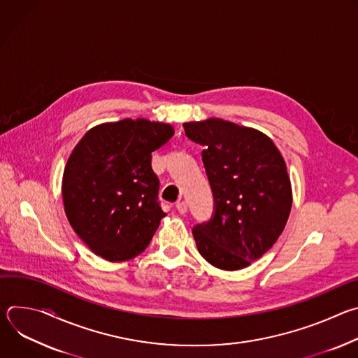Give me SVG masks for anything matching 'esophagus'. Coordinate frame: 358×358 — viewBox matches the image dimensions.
I'll use <instances>...</instances> for the list:
<instances>
[{"instance_id": "34e87169", "label": "esophagus", "mask_w": 358, "mask_h": 358, "mask_svg": "<svg viewBox=\"0 0 358 358\" xmlns=\"http://www.w3.org/2000/svg\"><path fill=\"white\" fill-rule=\"evenodd\" d=\"M177 210H178V213L180 214H185L187 211H188V206H187V202L185 201H180V202H177Z\"/></svg>"}]
</instances>
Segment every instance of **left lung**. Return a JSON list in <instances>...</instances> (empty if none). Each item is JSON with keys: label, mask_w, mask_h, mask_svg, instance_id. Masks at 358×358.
Segmentation results:
<instances>
[{"label": "left lung", "mask_w": 358, "mask_h": 358, "mask_svg": "<svg viewBox=\"0 0 358 358\" xmlns=\"http://www.w3.org/2000/svg\"><path fill=\"white\" fill-rule=\"evenodd\" d=\"M182 126L203 147L214 196L213 217L192 228L198 252L218 269H243L273 246L289 218L292 187L285 160L258 130L221 119Z\"/></svg>", "instance_id": "8db88e82"}]
</instances>
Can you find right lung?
Instances as JSON below:
<instances>
[{"instance_id": "add662e5", "label": "right lung", "mask_w": 358, "mask_h": 358, "mask_svg": "<svg viewBox=\"0 0 358 358\" xmlns=\"http://www.w3.org/2000/svg\"><path fill=\"white\" fill-rule=\"evenodd\" d=\"M174 134L170 124L124 119L89 130L66 163L62 196L79 238L106 261L143 252L166 217L151 152Z\"/></svg>"}]
</instances>
